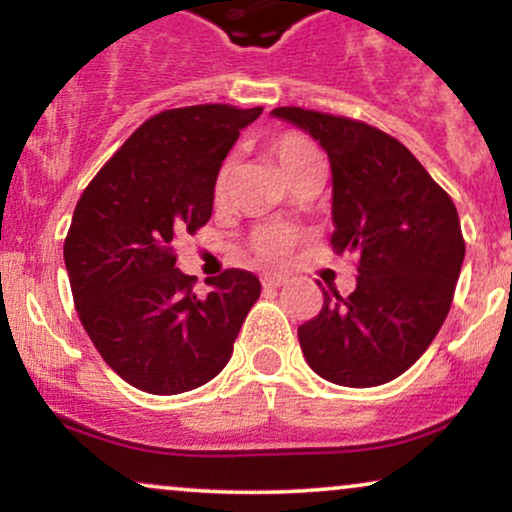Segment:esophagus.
<instances>
[{"mask_svg":"<svg viewBox=\"0 0 512 512\" xmlns=\"http://www.w3.org/2000/svg\"><path fill=\"white\" fill-rule=\"evenodd\" d=\"M284 276H274V274H267L262 276V286L264 289H279V286H284Z\"/></svg>","mask_w":512,"mask_h":512,"instance_id":"esophagus-1","label":"esophagus"}]
</instances>
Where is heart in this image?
<instances>
[{"instance_id": "heart-1", "label": "heart", "mask_w": 512, "mask_h": 512, "mask_svg": "<svg viewBox=\"0 0 512 512\" xmlns=\"http://www.w3.org/2000/svg\"><path fill=\"white\" fill-rule=\"evenodd\" d=\"M267 149L269 156L276 161V166L281 168V173H284L291 182L301 173H305V170L320 166L322 163L317 146L301 132L279 134V137H274L272 142H269ZM228 185H231V161L223 163L214 178L216 202H223V199H226ZM293 243H296V233H293L289 226H284V223H267V226L257 228L255 236H252V245H255L257 255L267 262L284 260L291 252Z\"/></svg>"}]
</instances>
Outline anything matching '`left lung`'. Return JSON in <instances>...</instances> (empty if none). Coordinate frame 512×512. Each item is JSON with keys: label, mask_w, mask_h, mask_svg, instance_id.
<instances>
[{"label": "left lung", "mask_w": 512, "mask_h": 512, "mask_svg": "<svg viewBox=\"0 0 512 512\" xmlns=\"http://www.w3.org/2000/svg\"><path fill=\"white\" fill-rule=\"evenodd\" d=\"M332 166V248L358 255L356 289L325 301L298 327L308 366L344 387L395 380L431 346L450 313L464 260L455 204L416 156L351 117L286 105Z\"/></svg>", "instance_id": "1"}]
</instances>
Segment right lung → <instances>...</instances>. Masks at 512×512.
<instances>
[{"mask_svg": "<svg viewBox=\"0 0 512 512\" xmlns=\"http://www.w3.org/2000/svg\"><path fill=\"white\" fill-rule=\"evenodd\" d=\"M262 108L163 110L115 151L76 202L64 264L76 313L103 361L137 390L178 395L233 354L260 279L226 269L197 293L175 243L211 219L214 178Z\"/></svg>", "mask_w": 512, "mask_h": 512, "instance_id": "1", "label": "right lung"}]
</instances>
